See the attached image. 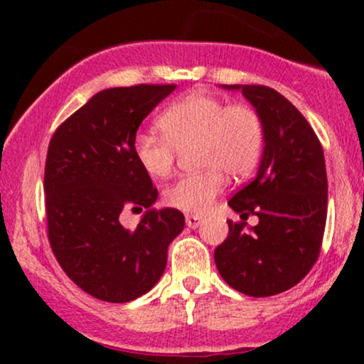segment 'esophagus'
Here are the masks:
<instances>
[{"label": "esophagus", "instance_id": "obj_1", "mask_svg": "<svg viewBox=\"0 0 364 364\" xmlns=\"http://www.w3.org/2000/svg\"><path fill=\"white\" fill-rule=\"evenodd\" d=\"M185 220H186V225L190 229H196L200 225V223H202V217L200 215H195V214H186L185 215Z\"/></svg>", "mask_w": 364, "mask_h": 364}]
</instances>
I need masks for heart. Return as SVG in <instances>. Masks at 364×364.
Wrapping results in <instances>:
<instances>
[{
    "mask_svg": "<svg viewBox=\"0 0 364 364\" xmlns=\"http://www.w3.org/2000/svg\"><path fill=\"white\" fill-rule=\"evenodd\" d=\"M156 132H140L133 139L136 162L150 178L173 171L179 150L193 145L202 171L179 176L164 191L169 207L185 212H205L231 178L252 174L265 147V124L248 104H229L203 92H191L169 104L159 114Z\"/></svg>",
    "mask_w": 364,
    "mask_h": 364,
    "instance_id": "obj_1",
    "label": "heart"
}]
</instances>
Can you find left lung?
<instances>
[{"instance_id":"left-lung-1","label":"left lung","mask_w":364,"mask_h":364,"mask_svg":"<svg viewBox=\"0 0 364 364\" xmlns=\"http://www.w3.org/2000/svg\"><path fill=\"white\" fill-rule=\"evenodd\" d=\"M241 89L265 124V147L255 179L229 200L241 219L257 215L252 232L228 220L229 235L214 252L219 274L232 289L267 298L291 289L318 260L327 220L323 149L306 118L277 90Z\"/></svg>"}]
</instances>
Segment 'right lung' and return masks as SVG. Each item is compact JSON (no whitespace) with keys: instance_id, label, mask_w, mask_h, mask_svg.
<instances>
[{"instance_id":"right-lung-1","label":"right lung","mask_w":364,"mask_h":364,"mask_svg":"<svg viewBox=\"0 0 364 364\" xmlns=\"http://www.w3.org/2000/svg\"><path fill=\"white\" fill-rule=\"evenodd\" d=\"M174 83H140L95 94L54 132L44 168L51 250L82 291L107 303H128L156 286L168 246L185 228L176 208H150L157 188L136 162L133 139ZM148 208L135 230L119 223L124 210Z\"/></svg>"}]
</instances>
